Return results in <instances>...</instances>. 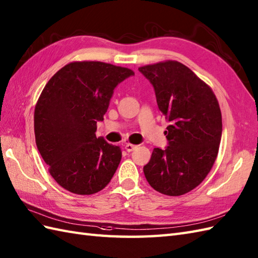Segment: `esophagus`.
I'll return each mask as SVG.
<instances>
[{"instance_id": "34e87169", "label": "esophagus", "mask_w": 258, "mask_h": 258, "mask_svg": "<svg viewBox=\"0 0 258 258\" xmlns=\"http://www.w3.org/2000/svg\"><path fill=\"white\" fill-rule=\"evenodd\" d=\"M136 147H137L136 145H133V144H130V143L125 145V149H126V152H128V153L133 152Z\"/></svg>"}]
</instances>
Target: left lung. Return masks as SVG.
Masks as SVG:
<instances>
[{
    "instance_id": "1",
    "label": "left lung",
    "mask_w": 258,
    "mask_h": 258,
    "mask_svg": "<svg viewBox=\"0 0 258 258\" xmlns=\"http://www.w3.org/2000/svg\"><path fill=\"white\" fill-rule=\"evenodd\" d=\"M152 83L160 112L170 125L168 146L154 148L144 166L148 183L167 196H181L210 172L222 136V115L212 89L192 70L167 60L140 67Z\"/></svg>"
}]
</instances>
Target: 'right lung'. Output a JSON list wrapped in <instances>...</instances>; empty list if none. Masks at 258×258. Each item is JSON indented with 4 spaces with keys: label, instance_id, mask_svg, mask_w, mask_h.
Returning a JSON list of instances; mask_svg holds the SVG:
<instances>
[{
    "label": "right lung",
    "instance_id": "add662e5",
    "mask_svg": "<svg viewBox=\"0 0 258 258\" xmlns=\"http://www.w3.org/2000/svg\"><path fill=\"white\" fill-rule=\"evenodd\" d=\"M128 68L101 61L66 64L47 82L34 113L38 151L56 182L76 195L105 188L122 158L121 148L95 136Z\"/></svg>",
    "mask_w": 258,
    "mask_h": 258
}]
</instances>
